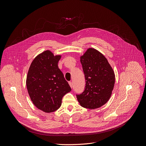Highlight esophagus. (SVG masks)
Wrapping results in <instances>:
<instances>
[{"label":"esophagus","instance_id":"obj_1","mask_svg":"<svg viewBox=\"0 0 146 146\" xmlns=\"http://www.w3.org/2000/svg\"><path fill=\"white\" fill-rule=\"evenodd\" d=\"M68 83H69V85L70 86V87H71V88H72V87H73V84H72V83L71 82H68Z\"/></svg>","mask_w":146,"mask_h":146}]
</instances>
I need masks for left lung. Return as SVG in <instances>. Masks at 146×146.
<instances>
[{
  "mask_svg": "<svg viewBox=\"0 0 146 146\" xmlns=\"http://www.w3.org/2000/svg\"><path fill=\"white\" fill-rule=\"evenodd\" d=\"M86 79L84 92L76 95L80 105L97 109L110 99L115 83L114 71L106 58L98 50L89 48L80 57Z\"/></svg>",
  "mask_w": 146,
  "mask_h": 146,
  "instance_id": "8db88e82",
  "label": "left lung"
}]
</instances>
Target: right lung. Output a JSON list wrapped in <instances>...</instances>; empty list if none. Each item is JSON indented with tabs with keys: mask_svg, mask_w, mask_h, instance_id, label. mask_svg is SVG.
<instances>
[{
	"mask_svg": "<svg viewBox=\"0 0 146 146\" xmlns=\"http://www.w3.org/2000/svg\"><path fill=\"white\" fill-rule=\"evenodd\" d=\"M62 55L49 50L38 54L29 67L26 87L33 104L38 109L52 113L59 109L63 97L71 89L58 67Z\"/></svg>",
	"mask_w": 146,
	"mask_h": 146,
	"instance_id": "right-lung-1",
	"label": "right lung"
}]
</instances>
